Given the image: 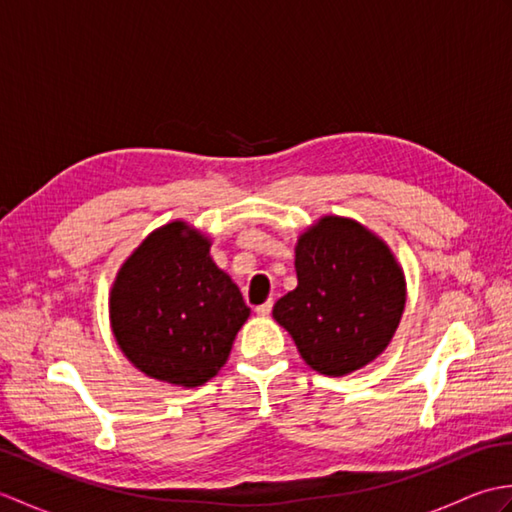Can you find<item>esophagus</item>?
I'll return each mask as SVG.
<instances>
[{"label": "esophagus", "instance_id": "obj_1", "mask_svg": "<svg viewBox=\"0 0 512 512\" xmlns=\"http://www.w3.org/2000/svg\"><path fill=\"white\" fill-rule=\"evenodd\" d=\"M270 310H273V299H268L266 303H262V306L255 308V312L259 314V317H268Z\"/></svg>", "mask_w": 512, "mask_h": 512}]
</instances>
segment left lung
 Masks as SVG:
<instances>
[{
  "label": "left lung",
  "mask_w": 512,
  "mask_h": 512,
  "mask_svg": "<svg viewBox=\"0 0 512 512\" xmlns=\"http://www.w3.org/2000/svg\"><path fill=\"white\" fill-rule=\"evenodd\" d=\"M297 288L273 317L303 361L345 376L385 352L407 301L405 273L383 239L350 217L325 215L295 246Z\"/></svg>",
  "instance_id": "1"
}]
</instances>
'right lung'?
<instances>
[{
    "instance_id": "right-lung-1",
    "label": "right lung",
    "mask_w": 512,
    "mask_h": 512,
    "mask_svg": "<svg viewBox=\"0 0 512 512\" xmlns=\"http://www.w3.org/2000/svg\"><path fill=\"white\" fill-rule=\"evenodd\" d=\"M187 222L156 228L121 266L110 292L116 343L140 372L198 387L224 367L250 308Z\"/></svg>"
}]
</instances>
